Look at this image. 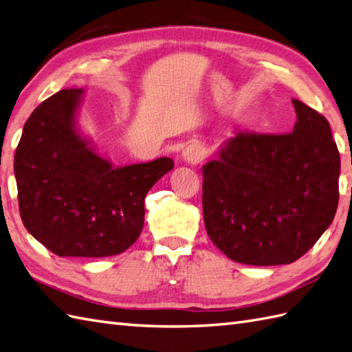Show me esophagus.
<instances>
[{"mask_svg":"<svg viewBox=\"0 0 352 352\" xmlns=\"http://www.w3.org/2000/svg\"><path fill=\"white\" fill-rule=\"evenodd\" d=\"M205 156V151L199 143H191L184 149L182 152V158L184 161H186L188 164H197L203 160Z\"/></svg>","mask_w":352,"mask_h":352,"instance_id":"obj_1","label":"esophagus"}]
</instances>
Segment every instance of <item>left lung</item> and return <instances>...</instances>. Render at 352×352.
<instances>
[{"mask_svg":"<svg viewBox=\"0 0 352 352\" xmlns=\"http://www.w3.org/2000/svg\"><path fill=\"white\" fill-rule=\"evenodd\" d=\"M292 104V132L236 131L201 168L206 232L235 262H295L338 209L340 156L330 123L301 100Z\"/></svg>","mask_w":352,"mask_h":352,"instance_id":"obj_1","label":"left lung"}]
</instances>
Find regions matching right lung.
Segmentation results:
<instances>
[{
	"instance_id": "obj_1",
	"label": "right lung",
	"mask_w": 352,
	"mask_h": 352,
	"mask_svg": "<svg viewBox=\"0 0 352 352\" xmlns=\"http://www.w3.org/2000/svg\"><path fill=\"white\" fill-rule=\"evenodd\" d=\"M84 89H66L31 113L14 153L22 223L61 257L120 254L138 239L144 197L171 158L114 167L80 134Z\"/></svg>"
}]
</instances>
